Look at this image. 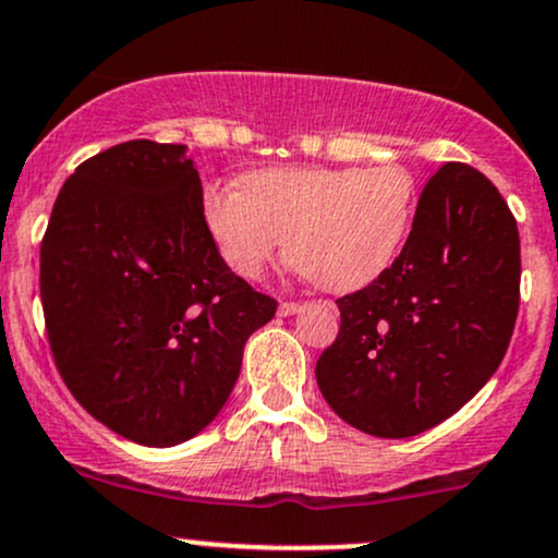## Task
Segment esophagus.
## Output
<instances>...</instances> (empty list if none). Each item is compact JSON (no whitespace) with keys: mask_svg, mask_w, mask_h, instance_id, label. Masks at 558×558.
Returning <instances> with one entry per match:
<instances>
[{"mask_svg":"<svg viewBox=\"0 0 558 558\" xmlns=\"http://www.w3.org/2000/svg\"><path fill=\"white\" fill-rule=\"evenodd\" d=\"M299 310H302V307H299L296 302H283V304H280V307H278V315H280V317H291V315H296Z\"/></svg>","mask_w":558,"mask_h":558,"instance_id":"1","label":"esophagus"}]
</instances>
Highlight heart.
I'll return each mask as SVG.
<instances>
[{"mask_svg":"<svg viewBox=\"0 0 558 558\" xmlns=\"http://www.w3.org/2000/svg\"><path fill=\"white\" fill-rule=\"evenodd\" d=\"M204 225L232 272L256 280L291 256L330 291L381 278L405 246L415 217V180L402 163L262 169L243 187H209Z\"/></svg>","mask_w":558,"mask_h":558,"instance_id":"obj_1","label":"heart"}]
</instances>
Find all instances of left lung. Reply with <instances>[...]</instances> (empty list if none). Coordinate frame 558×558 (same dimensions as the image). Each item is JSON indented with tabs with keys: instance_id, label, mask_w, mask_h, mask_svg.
<instances>
[{
	"instance_id": "8db88e82",
	"label": "left lung",
	"mask_w": 558,
	"mask_h": 558,
	"mask_svg": "<svg viewBox=\"0 0 558 558\" xmlns=\"http://www.w3.org/2000/svg\"><path fill=\"white\" fill-rule=\"evenodd\" d=\"M519 272L504 195L482 171L445 163L395 265L336 302L339 336L315 365L330 410L384 439L415 437L458 413L504 360Z\"/></svg>"
}]
</instances>
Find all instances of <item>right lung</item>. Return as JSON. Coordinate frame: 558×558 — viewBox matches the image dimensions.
<instances>
[{"mask_svg": "<svg viewBox=\"0 0 558 558\" xmlns=\"http://www.w3.org/2000/svg\"><path fill=\"white\" fill-rule=\"evenodd\" d=\"M187 145L132 140L60 187L41 241V307L60 376L110 432L171 448L204 432L278 302L219 256Z\"/></svg>", "mask_w": 558, "mask_h": 558, "instance_id": "right-lung-1", "label": "right lung"}]
</instances>
